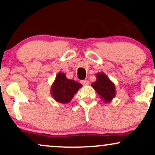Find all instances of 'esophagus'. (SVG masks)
Listing matches in <instances>:
<instances>
[{
    "label": "esophagus",
    "mask_w": 155,
    "mask_h": 155,
    "mask_svg": "<svg viewBox=\"0 0 155 155\" xmlns=\"http://www.w3.org/2000/svg\"><path fill=\"white\" fill-rule=\"evenodd\" d=\"M81 83L83 85H88L89 84H90V81H89L88 80H82V81H81Z\"/></svg>",
    "instance_id": "1"
}]
</instances>
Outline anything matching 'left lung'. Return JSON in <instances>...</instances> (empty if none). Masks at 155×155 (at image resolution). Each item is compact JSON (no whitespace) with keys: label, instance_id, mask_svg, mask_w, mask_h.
I'll return each instance as SVG.
<instances>
[{"label":"left lung","instance_id":"8db88e82","mask_svg":"<svg viewBox=\"0 0 155 155\" xmlns=\"http://www.w3.org/2000/svg\"><path fill=\"white\" fill-rule=\"evenodd\" d=\"M92 87L100 95L101 100L106 104L111 102L116 96L114 84L103 72L96 74V81L92 84Z\"/></svg>","mask_w":155,"mask_h":155}]
</instances>
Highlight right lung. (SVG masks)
Segmentation results:
<instances>
[{
  "mask_svg": "<svg viewBox=\"0 0 155 155\" xmlns=\"http://www.w3.org/2000/svg\"><path fill=\"white\" fill-rule=\"evenodd\" d=\"M82 87L81 84L73 79H68L63 72L57 74L51 87V95L57 102L68 104L72 100L78 90Z\"/></svg>",
  "mask_w": 155,
  "mask_h": 155,
  "instance_id": "obj_1",
  "label": "right lung"
}]
</instances>
